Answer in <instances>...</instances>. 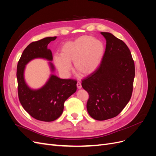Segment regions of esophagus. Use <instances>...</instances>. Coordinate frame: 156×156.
<instances>
[{
    "mask_svg": "<svg viewBox=\"0 0 156 156\" xmlns=\"http://www.w3.org/2000/svg\"><path fill=\"white\" fill-rule=\"evenodd\" d=\"M77 87L78 88H82V85H81V82H79V81L77 82Z\"/></svg>",
    "mask_w": 156,
    "mask_h": 156,
    "instance_id": "esophagus-1",
    "label": "esophagus"
}]
</instances>
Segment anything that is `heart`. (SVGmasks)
Segmentation results:
<instances>
[{"instance_id":"1","label":"heart","mask_w":156,"mask_h":156,"mask_svg":"<svg viewBox=\"0 0 156 156\" xmlns=\"http://www.w3.org/2000/svg\"><path fill=\"white\" fill-rule=\"evenodd\" d=\"M103 53L104 45L100 40L92 36H82L63 44L60 55H55L54 62L60 72L66 75L72 68L70 62L73 61L75 70L79 75L86 76L98 68Z\"/></svg>"}]
</instances>
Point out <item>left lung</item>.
<instances>
[{"mask_svg": "<svg viewBox=\"0 0 156 156\" xmlns=\"http://www.w3.org/2000/svg\"><path fill=\"white\" fill-rule=\"evenodd\" d=\"M106 48L100 65L82 80L88 93L87 108L94 119L105 120L119 115L130 100L135 64L124 42L109 32H101Z\"/></svg>", "mask_w": 156, "mask_h": 156, "instance_id": "1", "label": "left lung"}]
</instances>
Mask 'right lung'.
I'll use <instances>...</instances> for the list:
<instances>
[{
	"label": "right lung",
	"instance_id": "right-lung-1",
	"mask_svg": "<svg viewBox=\"0 0 156 156\" xmlns=\"http://www.w3.org/2000/svg\"><path fill=\"white\" fill-rule=\"evenodd\" d=\"M56 36L48 37L33 41L23 51L17 66L19 100L24 109L34 119L44 122H52L60 116L65 101L77 90V81L62 79L51 75L45 85L38 90H32L27 85L24 79L25 65L36 58L51 61L53 55L48 45ZM52 71L55 68L49 63Z\"/></svg>",
	"mask_w": 156,
	"mask_h": 156
}]
</instances>
